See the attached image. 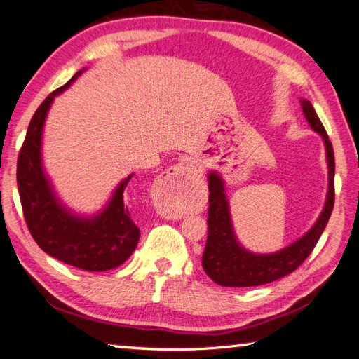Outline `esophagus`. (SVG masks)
<instances>
[{
	"mask_svg": "<svg viewBox=\"0 0 359 359\" xmlns=\"http://www.w3.org/2000/svg\"><path fill=\"white\" fill-rule=\"evenodd\" d=\"M200 178V165L190 158L181 159L180 163L170 165L156 181L158 198L167 204L181 200Z\"/></svg>",
	"mask_w": 359,
	"mask_h": 359,
	"instance_id": "1",
	"label": "esophagus"
}]
</instances>
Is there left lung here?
I'll return each mask as SVG.
<instances>
[{"instance_id": "1", "label": "left lung", "mask_w": 359, "mask_h": 359, "mask_svg": "<svg viewBox=\"0 0 359 359\" xmlns=\"http://www.w3.org/2000/svg\"><path fill=\"white\" fill-rule=\"evenodd\" d=\"M312 129L321 135L325 142V152L329 161V194L321 217L309 232L278 253L255 255L244 250L236 241L230 222L229 204L224 195V184L217 173L209 175V209H207V241L204 247L201 264L207 276L224 285V287H253L280 280L294 272L313 252L320 240L335 204V156L333 147L321 119L318 118L310 101H301Z\"/></svg>"}]
</instances>
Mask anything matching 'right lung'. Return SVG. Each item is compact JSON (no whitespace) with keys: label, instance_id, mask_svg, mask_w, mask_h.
<instances>
[{"label":"right lung","instance_id":"add662e5","mask_svg":"<svg viewBox=\"0 0 359 359\" xmlns=\"http://www.w3.org/2000/svg\"><path fill=\"white\" fill-rule=\"evenodd\" d=\"M79 74L81 72L53 90L32 116L18 154L17 182L24 219L35 243L47 255L69 266L87 272H102L121 266L140 240V227L123 201L127 182L132 177L119 184L104 212L95 218L83 219L58 204L43 173L39 152L43 124L53 97L67 89Z\"/></svg>","mask_w":359,"mask_h":359}]
</instances>
